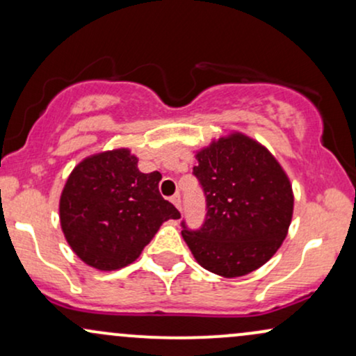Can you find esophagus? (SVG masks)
<instances>
[{
  "mask_svg": "<svg viewBox=\"0 0 356 356\" xmlns=\"http://www.w3.org/2000/svg\"><path fill=\"white\" fill-rule=\"evenodd\" d=\"M170 202H172L175 207L179 209V211H181L182 209V200H181V195L179 194H175V195H172V199H170Z\"/></svg>",
  "mask_w": 356,
  "mask_h": 356,
  "instance_id": "34e87169",
  "label": "esophagus"
}]
</instances>
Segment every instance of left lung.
Returning <instances> with one entry per match:
<instances>
[{
	"instance_id": "1",
	"label": "left lung",
	"mask_w": 356,
	"mask_h": 356,
	"mask_svg": "<svg viewBox=\"0 0 356 356\" xmlns=\"http://www.w3.org/2000/svg\"><path fill=\"white\" fill-rule=\"evenodd\" d=\"M192 174L205 195L197 229L181 222L182 237L204 268L241 277L262 267L284 242L293 212L289 177L267 149L242 134L197 154Z\"/></svg>"
}]
</instances>
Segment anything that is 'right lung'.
<instances>
[{"label": "right lung", "mask_w": 356, "mask_h": 356, "mask_svg": "<svg viewBox=\"0 0 356 356\" xmlns=\"http://www.w3.org/2000/svg\"><path fill=\"white\" fill-rule=\"evenodd\" d=\"M161 172L143 174L127 149L97 154L72 170L61 194L64 237L83 262L115 270L134 262L161 224L181 212L159 192Z\"/></svg>", "instance_id": "add662e5"}]
</instances>
